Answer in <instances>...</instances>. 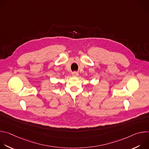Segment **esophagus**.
I'll use <instances>...</instances> for the list:
<instances>
[{
    "instance_id": "1",
    "label": "esophagus",
    "mask_w": 149,
    "mask_h": 149,
    "mask_svg": "<svg viewBox=\"0 0 149 149\" xmlns=\"http://www.w3.org/2000/svg\"><path fill=\"white\" fill-rule=\"evenodd\" d=\"M72 75L74 77H77L78 75V72L77 71H74L72 72Z\"/></svg>"
}]
</instances>
